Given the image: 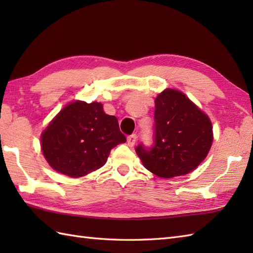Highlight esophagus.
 <instances>
[{
	"mask_svg": "<svg viewBox=\"0 0 253 253\" xmlns=\"http://www.w3.org/2000/svg\"><path fill=\"white\" fill-rule=\"evenodd\" d=\"M137 141V135L136 133H132V135L127 137V143L129 147H133Z\"/></svg>",
	"mask_w": 253,
	"mask_h": 253,
	"instance_id": "34e87169",
	"label": "esophagus"
}]
</instances>
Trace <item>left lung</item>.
Returning a JSON list of instances; mask_svg holds the SVG:
<instances>
[{
  "label": "left lung",
  "instance_id": "1",
  "mask_svg": "<svg viewBox=\"0 0 253 253\" xmlns=\"http://www.w3.org/2000/svg\"><path fill=\"white\" fill-rule=\"evenodd\" d=\"M154 102L153 146L138 144V157L144 168L163 178L190 173L211 149V121L180 91L166 89Z\"/></svg>",
  "mask_w": 253,
  "mask_h": 253
}]
</instances>
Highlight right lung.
<instances>
[{
	"label": "right lung",
	"mask_w": 253,
	"mask_h": 253,
	"mask_svg": "<svg viewBox=\"0 0 253 253\" xmlns=\"http://www.w3.org/2000/svg\"><path fill=\"white\" fill-rule=\"evenodd\" d=\"M126 142L115 116L98 102L75 101L54 117L41 135L42 152L58 173L82 177L99 169L111 150Z\"/></svg>",
	"instance_id": "add662e5"
}]
</instances>
